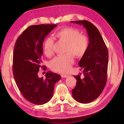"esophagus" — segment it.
Masks as SVG:
<instances>
[{"label":"esophagus","instance_id":"esophagus-1","mask_svg":"<svg viewBox=\"0 0 124 124\" xmlns=\"http://www.w3.org/2000/svg\"><path fill=\"white\" fill-rule=\"evenodd\" d=\"M69 76H68V75H66V74H62L61 75V77L62 78H67Z\"/></svg>","mask_w":124,"mask_h":124}]
</instances>
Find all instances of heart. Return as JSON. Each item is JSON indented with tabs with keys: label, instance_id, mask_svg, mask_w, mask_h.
<instances>
[{
	"label": "heart",
	"instance_id": "obj_1",
	"mask_svg": "<svg viewBox=\"0 0 124 124\" xmlns=\"http://www.w3.org/2000/svg\"><path fill=\"white\" fill-rule=\"evenodd\" d=\"M55 37L67 43L65 55L56 56L50 62V68L54 71L65 73L69 72L74 62V56L82 57L87 51L88 40L85 36L81 35L78 30L72 27H65L56 33ZM54 41L52 38H46L43 44L44 53L47 56L53 54Z\"/></svg>",
	"mask_w": 124,
	"mask_h": 124
}]
</instances>
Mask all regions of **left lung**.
Returning <instances> with one entry per match:
<instances>
[{"label":"left lung","instance_id":"1","mask_svg":"<svg viewBox=\"0 0 124 124\" xmlns=\"http://www.w3.org/2000/svg\"><path fill=\"white\" fill-rule=\"evenodd\" d=\"M71 22L83 25L89 37L87 51L78 62L84 78H81V73L74 76L77 82L76 86L72 90L75 100L82 103H87L98 98L106 86L108 51L102 36L95 25L86 20Z\"/></svg>","mask_w":124,"mask_h":124}]
</instances>
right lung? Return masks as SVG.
<instances>
[{
    "instance_id": "add662e5",
    "label": "right lung",
    "mask_w": 124,
    "mask_h": 124,
    "mask_svg": "<svg viewBox=\"0 0 124 124\" xmlns=\"http://www.w3.org/2000/svg\"><path fill=\"white\" fill-rule=\"evenodd\" d=\"M57 26L55 24L31 25L17 38L13 56V73L22 95L29 102L42 105L49 101L53 95L54 86L61 76L51 71L46 78H39L42 66L43 42L46 37Z\"/></svg>"
}]
</instances>
